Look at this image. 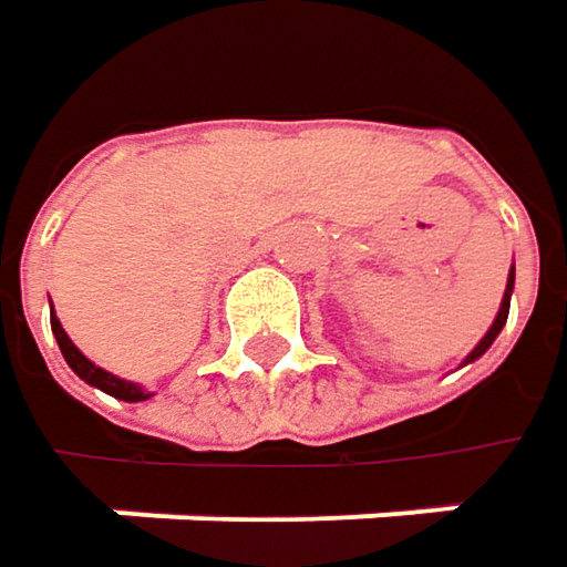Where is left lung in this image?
Instances as JSON below:
<instances>
[{"mask_svg":"<svg viewBox=\"0 0 567 567\" xmlns=\"http://www.w3.org/2000/svg\"><path fill=\"white\" fill-rule=\"evenodd\" d=\"M513 280H516V277L509 274V284H506V297H503V307H499V313H496V319H493V326H489V332H486V336L480 339V346H476V349H473V352L466 355V362H473V359H480V355H483V352H486V349L493 346V339L499 336V329L506 326V317H509V297H513Z\"/></svg>","mask_w":567,"mask_h":567,"instance_id":"8db88e82","label":"left lung"}]
</instances>
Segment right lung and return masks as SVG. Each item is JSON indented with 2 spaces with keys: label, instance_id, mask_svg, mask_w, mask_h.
Instances as JSON below:
<instances>
[{
  "label": "right lung",
  "instance_id": "add662e5",
  "mask_svg": "<svg viewBox=\"0 0 567 567\" xmlns=\"http://www.w3.org/2000/svg\"><path fill=\"white\" fill-rule=\"evenodd\" d=\"M51 329H54V339H58V346H61V355H64V362L87 382V385H97L106 394H113V398H120V401H146L150 394L140 389V385H133V382H123V379H116V375H110L104 369H97L91 359H84L81 355V349L68 339V332L61 329V322L58 317L51 313Z\"/></svg>",
  "mask_w": 567,
  "mask_h": 567
}]
</instances>
